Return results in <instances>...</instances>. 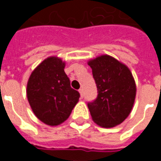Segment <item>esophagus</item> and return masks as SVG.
<instances>
[{"label":"esophagus","instance_id":"esophagus-1","mask_svg":"<svg viewBox=\"0 0 161 161\" xmlns=\"http://www.w3.org/2000/svg\"><path fill=\"white\" fill-rule=\"evenodd\" d=\"M79 93H80V96L81 97L83 98V97H84V91H83V89H79Z\"/></svg>","mask_w":161,"mask_h":161}]
</instances>
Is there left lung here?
<instances>
[{"mask_svg": "<svg viewBox=\"0 0 161 161\" xmlns=\"http://www.w3.org/2000/svg\"><path fill=\"white\" fill-rule=\"evenodd\" d=\"M88 64L97 88V97L88 102L91 117L103 128L120 124L130 114L136 87L128 67L108 55L91 60Z\"/></svg>", "mask_w": 161, "mask_h": 161, "instance_id": "8db88e82", "label": "left lung"}]
</instances>
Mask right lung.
I'll return each instance as SVG.
<instances>
[{
    "label": "right lung",
    "mask_w": 161,
    "mask_h": 161,
    "mask_svg": "<svg viewBox=\"0 0 161 161\" xmlns=\"http://www.w3.org/2000/svg\"><path fill=\"white\" fill-rule=\"evenodd\" d=\"M64 69L60 58H48L33 70L27 83L26 95L33 113L50 126L65 121L80 97L79 92L70 87Z\"/></svg>",
    "instance_id": "right-lung-1"
}]
</instances>
